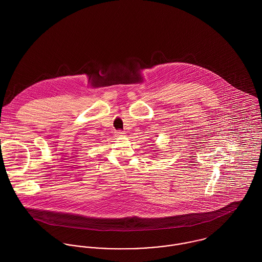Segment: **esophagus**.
Returning <instances> with one entry per match:
<instances>
[{"label": "esophagus", "instance_id": "obj_1", "mask_svg": "<svg viewBox=\"0 0 262 262\" xmlns=\"http://www.w3.org/2000/svg\"><path fill=\"white\" fill-rule=\"evenodd\" d=\"M116 135L117 136H125V133L123 131H117L116 132Z\"/></svg>", "mask_w": 262, "mask_h": 262}]
</instances>
